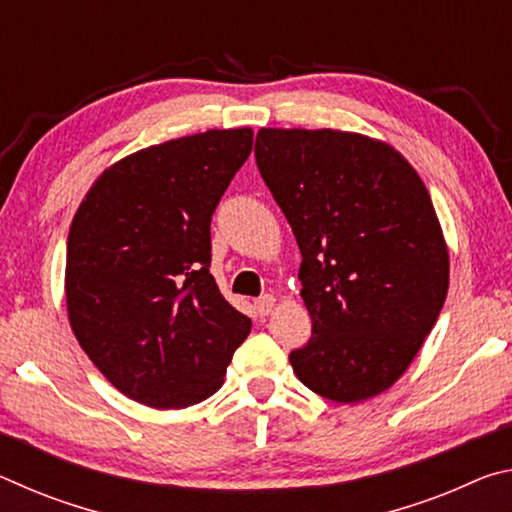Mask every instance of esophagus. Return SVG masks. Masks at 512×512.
<instances>
[{
	"instance_id": "obj_1",
	"label": "esophagus",
	"mask_w": 512,
	"mask_h": 512,
	"mask_svg": "<svg viewBox=\"0 0 512 512\" xmlns=\"http://www.w3.org/2000/svg\"><path fill=\"white\" fill-rule=\"evenodd\" d=\"M273 307H275V296H271V293H266V296L255 300V309L259 316H268L273 311Z\"/></svg>"
}]
</instances>
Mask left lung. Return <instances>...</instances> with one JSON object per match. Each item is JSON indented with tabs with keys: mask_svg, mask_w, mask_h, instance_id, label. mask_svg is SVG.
Masks as SVG:
<instances>
[{
	"mask_svg": "<svg viewBox=\"0 0 512 512\" xmlns=\"http://www.w3.org/2000/svg\"><path fill=\"white\" fill-rule=\"evenodd\" d=\"M255 158L296 235L311 339L296 377L332 402L391 388L436 325L449 250L431 196L391 144L334 128H262Z\"/></svg>",
	"mask_w": 512,
	"mask_h": 512,
	"instance_id": "1",
	"label": "left lung"
}]
</instances>
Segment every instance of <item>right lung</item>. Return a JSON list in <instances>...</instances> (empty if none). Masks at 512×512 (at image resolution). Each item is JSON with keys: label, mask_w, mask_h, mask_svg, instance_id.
Returning <instances> with one entry per match:
<instances>
[{"label": "right lung", "mask_w": 512, "mask_h": 512, "mask_svg": "<svg viewBox=\"0 0 512 512\" xmlns=\"http://www.w3.org/2000/svg\"><path fill=\"white\" fill-rule=\"evenodd\" d=\"M253 151V128L178 137L94 180L67 237L65 298L76 341L119 393L185 409L223 386L250 318L210 273V223Z\"/></svg>", "instance_id": "1"}]
</instances>
